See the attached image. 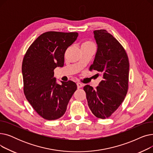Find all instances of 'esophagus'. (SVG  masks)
I'll return each instance as SVG.
<instances>
[{"label":"esophagus","mask_w":153,"mask_h":153,"mask_svg":"<svg viewBox=\"0 0 153 153\" xmlns=\"http://www.w3.org/2000/svg\"><path fill=\"white\" fill-rule=\"evenodd\" d=\"M77 88L78 89H80V88H81L82 87H83V84L80 83V82H77Z\"/></svg>","instance_id":"esophagus-1"}]
</instances>
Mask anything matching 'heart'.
Wrapping results in <instances>:
<instances>
[{
	"label": "heart",
	"instance_id": "b5f03b06",
	"mask_svg": "<svg viewBox=\"0 0 153 153\" xmlns=\"http://www.w3.org/2000/svg\"><path fill=\"white\" fill-rule=\"evenodd\" d=\"M90 46H95V45L93 42L89 40H86V41L84 42L82 44L81 47H90Z\"/></svg>",
	"mask_w": 153,
	"mask_h": 153
}]
</instances>
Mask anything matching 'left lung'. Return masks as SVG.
Instances as JSON below:
<instances>
[{
  "label": "left lung",
  "instance_id": "1",
  "mask_svg": "<svg viewBox=\"0 0 153 153\" xmlns=\"http://www.w3.org/2000/svg\"><path fill=\"white\" fill-rule=\"evenodd\" d=\"M97 51L89 70L97 71L102 81L94 89L86 85L88 105L99 118L110 117L123 102L128 89L130 64L127 54L118 40L105 30L94 31Z\"/></svg>",
  "mask_w": 153,
  "mask_h": 153
}]
</instances>
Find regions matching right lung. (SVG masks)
Returning <instances> with one entry per match:
<instances>
[{
	"label": "right lung",
	"instance_id": "add662e5",
	"mask_svg": "<svg viewBox=\"0 0 153 153\" xmlns=\"http://www.w3.org/2000/svg\"><path fill=\"white\" fill-rule=\"evenodd\" d=\"M77 36V32H45L35 40L24 56L22 66L24 94L44 119L61 118L77 89L76 84L72 81L56 84L54 69L64 66V53Z\"/></svg>",
	"mask_w": 153,
	"mask_h": 153
}]
</instances>
